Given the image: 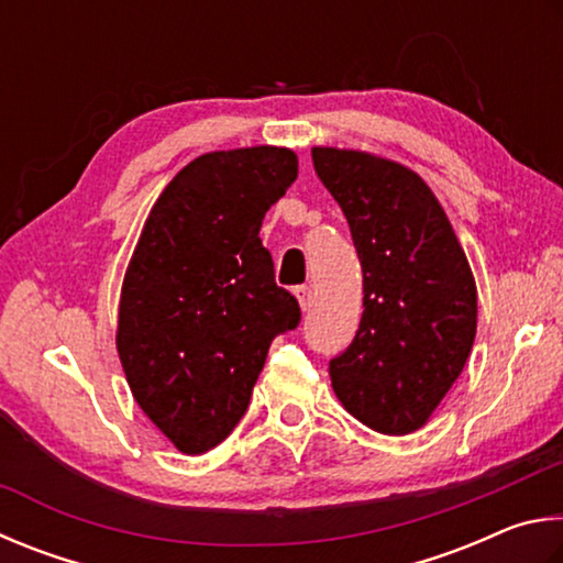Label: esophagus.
Wrapping results in <instances>:
<instances>
[{
    "mask_svg": "<svg viewBox=\"0 0 563 563\" xmlns=\"http://www.w3.org/2000/svg\"><path fill=\"white\" fill-rule=\"evenodd\" d=\"M297 299H299V307L307 311V309H311L313 307V289L311 287H307V284H303V287H299L297 291Z\"/></svg>",
    "mask_w": 563,
    "mask_h": 563,
    "instance_id": "1",
    "label": "esophagus"
}]
</instances>
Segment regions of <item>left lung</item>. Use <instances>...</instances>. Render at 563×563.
<instances>
[{"label":"left lung","instance_id":"left-lung-1","mask_svg":"<svg viewBox=\"0 0 563 563\" xmlns=\"http://www.w3.org/2000/svg\"><path fill=\"white\" fill-rule=\"evenodd\" d=\"M346 214L363 269L356 339L329 363L353 418L383 435L420 430L465 368L477 287L445 210L418 173L388 157L311 147Z\"/></svg>","mask_w":563,"mask_h":563}]
</instances>
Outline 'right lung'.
Listing matches in <instances>:
<instances>
[{
	"label": "right lung",
	"instance_id": "1",
	"mask_svg": "<svg viewBox=\"0 0 563 563\" xmlns=\"http://www.w3.org/2000/svg\"><path fill=\"white\" fill-rule=\"evenodd\" d=\"M297 173L289 147L205 153L167 183L137 236L115 349L135 402L185 455L230 435L272 339L301 319L260 240Z\"/></svg>",
	"mask_w": 563,
	"mask_h": 563
}]
</instances>
